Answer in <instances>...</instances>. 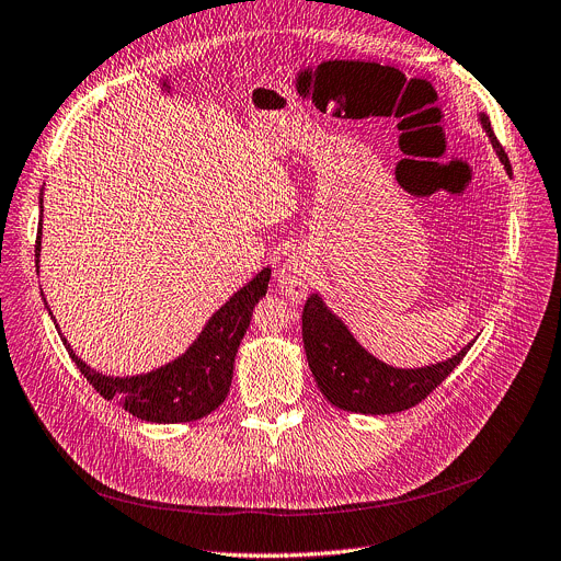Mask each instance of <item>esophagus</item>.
Segmentation results:
<instances>
[{"instance_id":"1","label":"esophagus","mask_w":561,"mask_h":561,"mask_svg":"<svg viewBox=\"0 0 561 561\" xmlns=\"http://www.w3.org/2000/svg\"><path fill=\"white\" fill-rule=\"evenodd\" d=\"M278 285L285 291V296L296 300V304L308 294L310 267H308V263L304 261V257L296 255V257H291V261H287L283 265V270L278 274Z\"/></svg>"}]
</instances>
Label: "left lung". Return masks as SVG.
Wrapping results in <instances>:
<instances>
[{
	"label": "left lung",
	"instance_id": "left-lung-1",
	"mask_svg": "<svg viewBox=\"0 0 561 561\" xmlns=\"http://www.w3.org/2000/svg\"><path fill=\"white\" fill-rule=\"evenodd\" d=\"M481 123L501 163L512 175L510 159L494 137L485 114H481ZM304 346L317 386L330 404L353 413L386 415L407 411L420 404L428 393H434L462 362L471 343L451 359L436 366L411 370L386 366L359 346L348 328L323 306L319 294H312L304 308Z\"/></svg>",
	"mask_w": 561,
	"mask_h": 561
}]
</instances>
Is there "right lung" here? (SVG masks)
Here are the masks:
<instances>
[{
	"instance_id": "add662e5",
	"label": "right lung",
	"mask_w": 561,
	"mask_h": 561,
	"mask_svg": "<svg viewBox=\"0 0 561 561\" xmlns=\"http://www.w3.org/2000/svg\"><path fill=\"white\" fill-rule=\"evenodd\" d=\"M39 233L42 218L37 222L35 257H39ZM270 276L272 270L265 267L210 317L197 341L180 359L148 375L105 377L80 362L62 334L60 339L71 362L105 400H114L121 409L146 422H193L213 413L229 396L238 346L249 328L253 306L267 294Z\"/></svg>"
}]
</instances>
